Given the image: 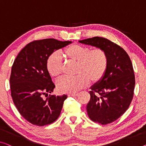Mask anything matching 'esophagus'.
I'll return each instance as SVG.
<instances>
[{"label":"esophagus","mask_w":146,"mask_h":146,"mask_svg":"<svg viewBox=\"0 0 146 146\" xmlns=\"http://www.w3.org/2000/svg\"><path fill=\"white\" fill-rule=\"evenodd\" d=\"M78 93H72V94H69L68 96H78Z\"/></svg>","instance_id":"1"}]
</instances>
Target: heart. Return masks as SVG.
Segmentation results:
<instances>
[{
	"mask_svg": "<svg viewBox=\"0 0 146 146\" xmlns=\"http://www.w3.org/2000/svg\"><path fill=\"white\" fill-rule=\"evenodd\" d=\"M91 49L73 44L64 50L67 59L76 62L74 77H63L57 82L58 91L63 93H74L92 84L99 82L106 73L108 60L104 50L100 48ZM46 69L51 77L58 78L62 72V63L59 53L54 52L46 60Z\"/></svg>",
	"mask_w": 146,
	"mask_h": 146,
	"instance_id": "1",
	"label": "heart"
}]
</instances>
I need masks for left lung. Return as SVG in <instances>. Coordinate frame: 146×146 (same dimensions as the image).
Here are the masks:
<instances>
[{
  "mask_svg": "<svg viewBox=\"0 0 146 146\" xmlns=\"http://www.w3.org/2000/svg\"><path fill=\"white\" fill-rule=\"evenodd\" d=\"M79 42L102 49L107 54L106 72L91 87L86 110L93 121L109 124L127 111L133 100L135 77L131 59L121 47L104 38L96 36Z\"/></svg>",
  "mask_w": 146,
  "mask_h": 146,
  "instance_id": "8db88e82",
  "label": "left lung"
}]
</instances>
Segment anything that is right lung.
Returning a JSON list of instances; mask_svg holds the SVG:
<instances>
[{
  "label": "right lung",
  "mask_w": 146,
  "mask_h": 146,
  "mask_svg": "<svg viewBox=\"0 0 146 146\" xmlns=\"http://www.w3.org/2000/svg\"><path fill=\"white\" fill-rule=\"evenodd\" d=\"M71 41L53 38L35 40L26 45L13 62L10 78L11 95L19 113L37 126L51 124L57 119L67 95H43L55 87L46 69V60L55 50Z\"/></svg>",
  "instance_id": "right-lung-1"
}]
</instances>
